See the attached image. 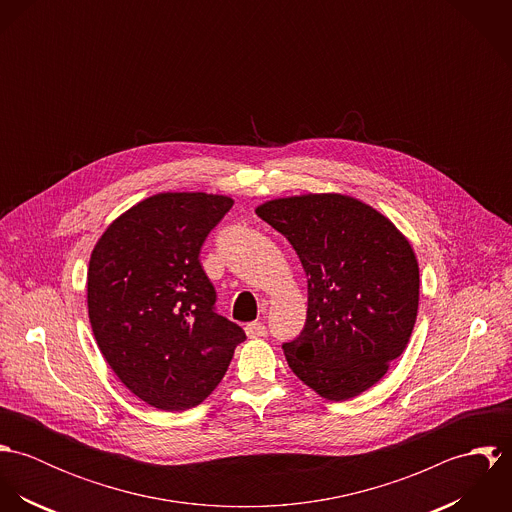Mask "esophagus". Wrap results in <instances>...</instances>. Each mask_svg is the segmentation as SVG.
<instances>
[{"label": "esophagus", "instance_id": "esophagus-1", "mask_svg": "<svg viewBox=\"0 0 512 512\" xmlns=\"http://www.w3.org/2000/svg\"><path fill=\"white\" fill-rule=\"evenodd\" d=\"M246 335H248L250 339L266 337V335H268V329H266V325H264V323L254 321V323H248V325H246Z\"/></svg>", "mask_w": 512, "mask_h": 512}]
</instances>
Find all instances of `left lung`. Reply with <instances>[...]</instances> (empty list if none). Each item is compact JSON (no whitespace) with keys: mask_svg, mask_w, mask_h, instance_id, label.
Here are the masks:
<instances>
[{"mask_svg":"<svg viewBox=\"0 0 512 512\" xmlns=\"http://www.w3.org/2000/svg\"><path fill=\"white\" fill-rule=\"evenodd\" d=\"M256 215L282 232L307 276V319L284 355L327 400L376 384L412 335L420 268L408 238L363 201L307 193L266 201Z\"/></svg>","mask_w":512,"mask_h":512,"instance_id":"8db88e82","label":"left lung"}]
</instances>
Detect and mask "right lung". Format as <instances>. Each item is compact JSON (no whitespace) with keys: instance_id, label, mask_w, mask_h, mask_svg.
Masks as SVG:
<instances>
[{"instance_id":"obj_1","label":"right lung","mask_w":512,"mask_h":512,"mask_svg":"<svg viewBox=\"0 0 512 512\" xmlns=\"http://www.w3.org/2000/svg\"><path fill=\"white\" fill-rule=\"evenodd\" d=\"M234 201L157 193L98 238L86 274L96 345L120 382L149 406L181 412L219 384L244 331L215 313L199 252Z\"/></svg>"}]
</instances>
